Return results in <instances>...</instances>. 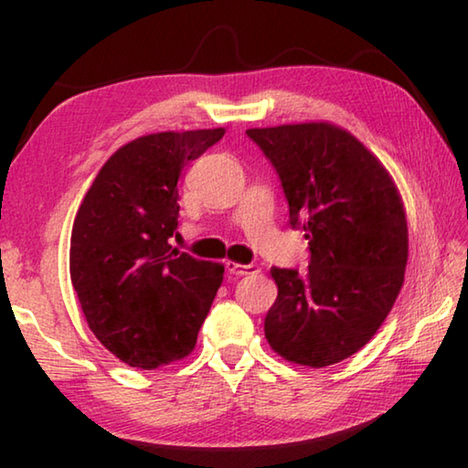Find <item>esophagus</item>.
Masks as SVG:
<instances>
[{
  "instance_id": "1",
  "label": "esophagus",
  "mask_w": 468,
  "mask_h": 468,
  "mask_svg": "<svg viewBox=\"0 0 468 468\" xmlns=\"http://www.w3.org/2000/svg\"><path fill=\"white\" fill-rule=\"evenodd\" d=\"M227 272H231L235 276H245V274H256L260 272V268L256 264H235V262H227L225 264Z\"/></svg>"
}]
</instances>
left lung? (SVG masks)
<instances>
[{"label": "left lung", "instance_id": "8db88e82", "mask_svg": "<svg viewBox=\"0 0 468 468\" xmlns=\"http://www.w3.org/2000/svg\"><path fill=\"white\" fill-rule=\"evenodd\" d=\"M271 161L310 268H272L279 297L264 335L281 357L326 367L367 345L402 287L407 218L382 163L330 123L248 130Z\"/></svg>", "mask_w": 468, "mask_h": 468}]
</instances>
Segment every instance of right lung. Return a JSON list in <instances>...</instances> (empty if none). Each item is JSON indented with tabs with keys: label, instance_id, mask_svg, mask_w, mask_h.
Masks as SVG:
<instances>
[{
	"label": "right lung",
	"instance_id": "obj_1",
	"mask_svg": "<svg viewBox=\"0 0 468 468\" xmlns=\"http://www.w3.org/2000/svg\"><path fill=\"white\" fill-rule=\"evenodd\" d=\"M223 128L150 133L102 165L78 210L69 274L90 330L117 359L156 369L192 353L225 268L171 248L177 181Z\"/></svg>",
	"mask_w": 468,
	"mask_h": 468
}]
</instances>
